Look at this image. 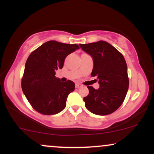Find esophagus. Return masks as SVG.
Here are the masks:
<instances>
[{
  "mask_svg": "<svg viewBox=\"0 0 154 154\" xmlns=\"http://www.w3.org/2000/svg\"><path fill=\"white\" fill-rule=\"evenodd\" d=\"M75 87H76V88H79L80 87H82V85L79 84V83H76Z\"/></svg>",
  "mask_w": 154,
  "mask_h": 154,
  "instance_id": "obj_1",
  "label": "esophagus"
}]
</instances>
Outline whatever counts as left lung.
Here are the masks:
<instances>
[{"label":"left lung","instance_id":"8db88e82","mask_svg":"<svg viewBox=\"0 0 154 154\" xmlns=\"http://www.w3.org/2000/svg\"><path fill=\"white\" fill-rule=\"evenodd\" d=\"M79 46L93 57L92 77H97L100 88L88 86L89 94L83 98L88 110L97 115L114 112L125 100L129 88L128 66L123 55L103 40Z\"/></svg>","mask_w":154,"mask_h":154}]
</instances>
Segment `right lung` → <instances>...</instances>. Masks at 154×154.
<instances>
[{
  "label": "right lung",
  "instance_id": "1",
  "mask_svg": "<svg viewBox=\"0 0 154 154\" xmlns=\"http://www.w3.org/2000/svg\"><path fill=\"white\" fill-rule=\"evenodd\" d=\"M77 44L51 40L31 53L24 67L22 89L32 107L40 114L53 115L66 107L69 94L75 91L72 81L61 82L55 71L62 69L69 54L79 49Z\"/></svg>",
  "mask_w": 154,
  "mask_h": 154
}]
</instances>
